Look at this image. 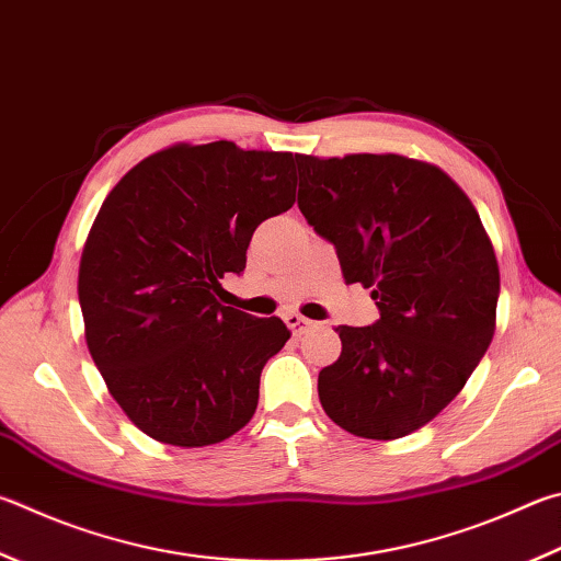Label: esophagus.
Listing matches in <instances>:
<instances>
[{
  "label": "esophagus",
  "instance_id": "1",
  "mask_svg": "<svg viewBox=\"0 0 561 561\" xmlns=\"http://www.w3.org/2000/svg\"><path fill=\"white\" fill-rule=\"evenodd\" d=\"M284 321H287V325H289L294 335L307 333V331L311 329V325H313V321H309L307 316H301V313H297V311H289L287 316H284Z\"/></svg>",
  "mask_w": 561,
  "mask_h": 561
}]
</instances>
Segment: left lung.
Listing matches in <instances>:
<instances>
[{"label":"left lung","mask_w":561,"mask_h":561,"mask_svg":"<svg viewBox=\"0 0 561 561\" xmlns=\"http://www.w3.org/2000/svg\"><path fill=\"white\" fill-rule=\"evenodd\" d=\"M299 210L343 277L373 289V325H341L319 373L323 412L363 439H400L463 390L495 333L501 272L466 193L400 154H297Z\"/></svg>","instance_id":"1"}]
</instances>
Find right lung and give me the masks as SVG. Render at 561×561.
<instances>
[{
  "label": "right lung",
  "instance_id": "1",
  "mask_svg": "<svg viewBox=\"0 0 561 561\" xmlns=\"http://www.w3.org/2000/svg\"><path fill=\"white\" fill-rule=\"evenodd\" d=\"M297 154L174 145L119 179L78 272L85 341L110 394L151 439L208 446L245 426L282 319L222 307L262 220L297 201Z\"/></svg>",
  "mask_w": 561,
  "mask_h": 561
}]
</instances>
